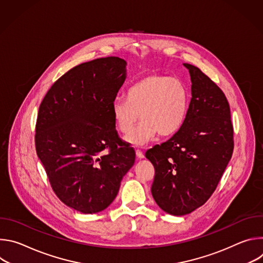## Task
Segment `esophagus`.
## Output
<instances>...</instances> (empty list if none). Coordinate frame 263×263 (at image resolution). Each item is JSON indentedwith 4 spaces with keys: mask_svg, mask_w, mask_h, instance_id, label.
Here are the masks:
<instances>
[{
    "mask_svg": "<svg viewBox=\"0 0 263 263\" xmlns=\"http://www.w3.org/2000/svg\"><path fill=\"white\" fill-rule=\"evenodd\" d=\"M136 156H137V158H139V159H142V158L144 157L142 151H140V149H136Z\"/></svg>",
    "mask_w": 263,
    "mask_h": 263,
    "instance_id": "34e87169",
    "label": "esophagus"
}]
</instances>
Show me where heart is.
<instances>
[{"mask_svg":"<svg viewBox=\"0 0 263 263\" xmlns=\"http://www.w3.org/2000/svg\"><path fill=\"white\" fill-rule=\"evenodd\" d=\"M189 87L179 78L152 73L137 80L127 99L117 98L111 106L118 129L129 133L140 116L143 121L126 137L133 145H142L159 133L167 137L180 130L190 109Z\"/></svg>","mask_w":263,"mask_h":263,"instance_id":"b5f03b06","label":"heart"}]
</instances>
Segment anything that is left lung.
<instances>
[{"mask_svg": "<svg viewBox=\"0 0 263 263\" xmlns=\"http://www.w3.org/2000/svg\"><path fill=\"white\" fill-rule=\"evenodd\" d=\"M183 65L192 80L187 118L168 140L145 153L155 168L152 196L163 211L173 215L189 214L207 202L234 147L226 96L199 67Z\"/></svg>", "mask_w": 263, "mask_h": 263, "instance_id": "obj_1", "label": "left lung"}]
</instances>
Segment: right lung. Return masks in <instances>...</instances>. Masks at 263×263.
Here are the masks:
<instances>
[{
  "instance_id": "obj_1",
  "label": "right lung",
  "mask_w": 263,
  "mask_h": 263,
  "mask_svg": "<svg viewBox=\"0 0 263 263\" xmlns=\"http://www.w3.org/2000/svg\"><path fill=\"white\" fill-rule=\"evenodd\" d=\"M126 65L111 56L74 66L52 85L40 106L37 156L60 201L85 214L114 202L135 161L133 147L119 137L111 111L126 80Z\"/></svg>"
}]
</instances>
